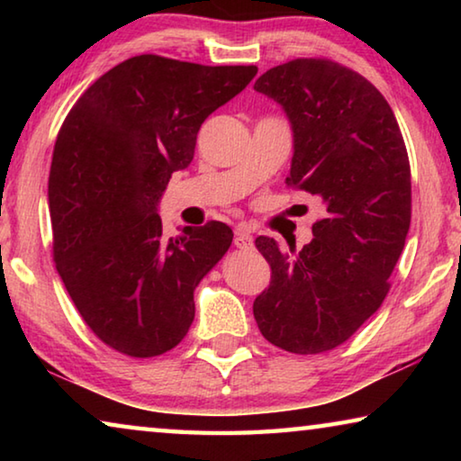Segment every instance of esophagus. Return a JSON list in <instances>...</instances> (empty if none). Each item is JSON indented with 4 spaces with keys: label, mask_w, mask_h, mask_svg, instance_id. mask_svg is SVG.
Listing matches in <instances>:
<instances>
[{
    "label": "esophagus",
    "mask_w": 461,
    "mask_h": 461,
    "mask_svg": "<svg viewBox=\"0 0 461 461\" xmlns=\"http://www.w3.org/2000/svg\"><path fill=\"white\" fill-rule=\"evenodd\" d=\"M233 244L240 249H252L254 248V240H252V233L248 231V228H240L236 230V238H233Z\"/></svg>",
    "instance_id": "obj_1"
}]
</instances>
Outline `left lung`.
Masks as SVG:
<instances>
[{"label":"left lung","mask_w":461,"mask_h":461,"mask_svg":"<svg viewBox=\"0 0 461 461\" xmlns=\"http://www.w3.org/2000/svg\"><path fill=\"white\" fill-rule=\"evenodd\" d=\"M285 107L294 154L286 186L321 199L313 240L291 252L256 238L270 285L256 296L264 338L291 354L341 346L380 309L411 225V165L388 101L352 68L294 59L254 83Z\"/></svg>","instance_id":"8db88e82"}]
</instances>
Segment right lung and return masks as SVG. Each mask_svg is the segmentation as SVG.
Instances as JSON below:
<instances>
[{
	"instance_id": "add662e5",
	"label": "right lung",
	"mask_w": 461,
	"mask_h": 461,
	"mask_svg": "<svg viewBox=\"0 0 461 461\" xmlns=\"http://www.w3.org/2000/svg\"><path fill=\"white\" fill-rule=\"evenodd\" d=\"M256 73L140 54L101 75L62 122L49 176L54 264L83 321L115 352L154 357L189 331L194 286L233 231L207 221L165 240L156 203L191 165L201 123Z\"/></svg>"
}]
</instances>
